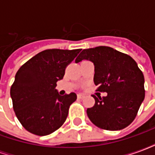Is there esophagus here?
<instances>
[{
    "instance_id": "obj_1",
    "label": "esophagus",
    "mask_w": 155,
    "mask_h": 155,
    "mask_svg": "<svg viewBox=\"0 0 155 155\" xmlns=\"http://www.w3.org/2000/svg\"><path fill=\"white\" fill-rule=\"evenodd\" d=\"M77 97H78V99H80V100H82V99H84V94H77Z\"/></svg>"
}]
</instances>
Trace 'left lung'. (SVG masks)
<instances>
[{
  "label": "left lung",
  "instance_id": "1",
  "mask_svg": "<svg viewBox=\"0 0 155 155\" xmlns=\"http://www.w3.org/2000/svg\"><path fill=\"white\" fill-rule=\"evenodd\" d=\"M94 63V82L104 97L92 95L95 103L87 109L94 125L105 130H120L133 122L144 99V78L133 58L108 46L85 49L75 62Z\"/></svg>",
  "mask_w": 155,
  "mask_h": 155
}]
</instances>
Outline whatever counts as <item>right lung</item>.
Segmentation results:
<instances>
[{
	"instance_id": "1",
	"label": "right lung",
	"mask_w": 155,
	"mask_h": 155,
	"mask_svg": "<svg viewBox=\"0 0 155 155\" xmlns=\"http://www.w3.org/2000/svg\"><path fill=\"white\" fill-rule=\"evenodd\" d=\"M77 50H45L35 54L16 72L11 87L15 115L30 133L44 136L64 123L69 108L76 101L75 93L60 95L56 83L63 79Z\"/></svg>"
}]
</instances>
